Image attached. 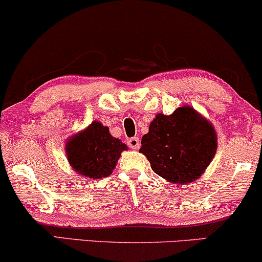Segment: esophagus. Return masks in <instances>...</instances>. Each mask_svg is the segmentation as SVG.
<instances>
[{
    "mask_svg": "<svg viewBox=\"0 0 262 262\" xmlns=\"http://www.w3.org/2000/svg\"><path fill=\"white\" fill-rule=\"evenodd\" d=\"M127 144H128V147L132 148V149H138V147H140V138L132 137L127 141Z\"/></svg>",
    "mask_w": 262,
    "mask_h": 262,
    "instance_id": "obj_1",
    "label": "esophagus"
}]
</instances>
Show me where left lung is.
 <instances>
[{"instance_id": "left-lung-1", "label": "left lung", "mask_w": 262, "mask_h": 262, "mask_svg": "<svg viewBox=\"0 0 262 262\" xmlns=\"http://www.w3.org/2000/svg\"><path fill=\"white\" fill-rule=\"evenodd\" d=\"M141 144L154 172L181 185L202 176L215 157L217 136L211 122L185 105L171 115L157 114Z\"/></svg>"}]
</instances>
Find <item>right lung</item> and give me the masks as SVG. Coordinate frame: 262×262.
<instances>
[{
	"label": "right lung",
	"instance_id": "obj_1",
	"mask_svg": "<svg viewBox=\"0 0 262 262\" xmlns=\"http://www.w3.org/2000/svg\"><path fill=\"white\" fill-rule=\"evenodd\" d=\"M127 146L109 134V128L99 121L74 135L67 142L69 164L79 175L101 180L112 175L113 170Z\"/></svg>",
	"mask_w": 262,
	"mask_h": 262
}]
</instances>
